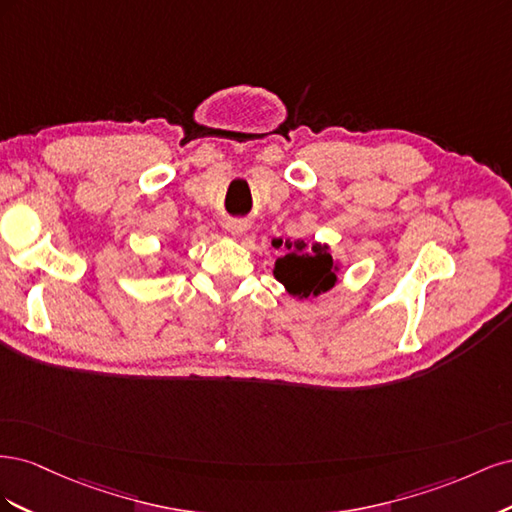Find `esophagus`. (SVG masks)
Listing matches in <instances>:
<instances>
[{
	"label": "esophagus",
	"instance_id": "obj_1",
	"mask_svg": "<svg viewBox=\"0 0 512 512\" xmlns=\"http://www.w3.org/2000/svg\"><path fill=\"white\" fill-rule=\"evenodd\" d=\"M226 230H228V235H232V237H241L243 232L247 230V224L241 222V220H230L226 224Z\"/></svg>",
	"mask_w": 512,
	"mask_h": 512
}]
</instances>
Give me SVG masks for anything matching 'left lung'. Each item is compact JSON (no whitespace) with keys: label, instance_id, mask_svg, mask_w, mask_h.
<instances>
[{"label":"left lung","instance_id":"left-lung-1","mask_svg":"<svg viewBox=\"0 0 512 512\" xmlns=\"http://www.w3.org/2000/svg\"><path fill=\"white\" fill-rule=\"evenodd\" d=\"M275 250H284L275 260L273 275L294 299H309L329 292L339 282L342 260L333 258L329 243H305L303 239H273Z\"/></svg>","mask_w":512,"mask_h":512}]
</instances>
